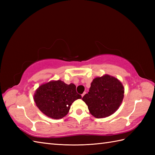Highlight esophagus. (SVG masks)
Returning <instances> with one entry per match:
<instances>
[{
	"instance_id": "esophagus-1",
	"label": "esophagus",
	"mask_w": 155,
	"mask_h": 155,
	"mask_svg": "<svg viewBox=\"0 0 155 155\" xmlns=\"http://www.w3.org/2000/svg\"><path fill=\"white\" fill-rule=\"evenodd\" d=\"M85 94H86V92H84V93H83V94H82V97H83L84 95Z\"/></svg>"
}]
</instances>
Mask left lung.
<instances>
[{
  "mask_svg": "<svg viewBox=\"0 0 155 155\" xmlns=\"http://www.w3.org/2000/svg\"><path fill=\"white\" fill-rule=\"evenodd\" d=\"M124 89L117 78L105 74L91 83L89 92L83 97L91 114L95 118H104L116 112L123 102Z\"/></svg>",
  "mask_w": 155,
  "mask_h": 155,
  "instance_id": "left-lung-1",
  "label": "left lung"
}]
</instances>
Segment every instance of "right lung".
Wrapping results in <instances>:
<instances>
[{"mask_svg": "<svg viewBox=\"0 0 155 155\" xmlns=\"http://www.w3.org/2000/svg\"><path fill=\"white\" fill-rule=\"evenodd\" d=\"M81 98V95L76 91L74 84H67L61 80L41 85L34 95V101L39 110L53 119L65 117L72 103Z\"/></svg>", "mask_w": 155, "mask_h": 155, "instance_id": "add662e5", "label": "right lung"}]
</instances>
